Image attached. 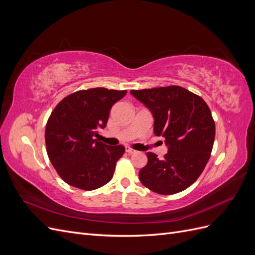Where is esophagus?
Instances as JSON below:
<instances>
[{
    "mask_svg": "<svg viewBox=\"0 0 255 255\" xmlns=\"http://www.w3.org/2000/svg\"><path fill=\"white\" fill-rule=\"evenodd\" d=\"M126 151H127L128 154H133V153H136V151H135L134 149H132V148H129V146H127V148H126Z\"/></svg>",
    "mask_w": 255,
    "mask_h": 255,
    "instance_id": "esophagus-1",
    "label": "esophagus"
}]
</instances>
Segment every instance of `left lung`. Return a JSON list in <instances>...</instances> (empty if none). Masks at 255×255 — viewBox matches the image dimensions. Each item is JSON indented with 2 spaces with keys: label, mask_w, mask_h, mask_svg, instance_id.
Here are the masks:
<instances>
[{
  "label": "left lung",
  "mask_w": 255,
  "mask_h": 255,
  "mask_svg": "<svg viewBox=\"0 0 255 255\" xmlns=\"http://www.w3.org/2000/svg\"><path fill=\"white\" fill-rule=\"evenodd\" d=\"M153 115L154 134L163 136L168 153L163 159L146 153L140 169L143 186L159 195L189 187L202 173L215 140V121L204 100L180 86L130 90Z\"/></svg>",
  "instance_id": "left-lung-1"
}]
</instances>
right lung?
<instances>
[{
  "instance_id": "obj_1",
  "label": "right lung",
  "mask_w": 255,
  "mask_h": 255,
  "mask_svg": "<svg viewBox=\"0 0 255 255\" xmlns=\"http://www.w3.org/2000/svg\"><path fill=\"white\" fill-rule=\"evenodd\" d=\"M127 90L98 87L73 92L52 112L45 127V145L53 167L67 184L94 190L109 183L123 145L96 139L106 127L112 106Z\"/></svg>"
}]
</instances>
